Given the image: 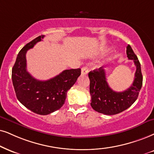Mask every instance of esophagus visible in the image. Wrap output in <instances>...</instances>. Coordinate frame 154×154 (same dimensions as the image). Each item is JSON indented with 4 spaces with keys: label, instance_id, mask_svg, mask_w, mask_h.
Masks as SVG:
<instances>
[{
    "label": "esophagus",
    "instance_id": "esophagus-1",
    "mask_svg": "<svg viewBox=\"0 0 154 154\" xmlns=\"http://www.w3.org/2000/svg\"><path fill=\"white\" fill-rule=\"evenodd\" d=\"M89 72V69L87 67H84L82 68V75H87Z\"/></svg>",
    "mask_w": 154,
    "mask_h": 154
}]
</instances>
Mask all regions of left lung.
Instances as JSON below:
<instances>
[{
  "label": "left lung",
  "instance_id": "1",
  "mask_svg": "<svg viewBox=\"0 0 154 154\" xmlns=\"http://www.w3.org/2000/svg\"><path fill=\"white\" fill-rule=\"evenodd\" d=\"M126 54L129 60H133L137 70L131 86L125 91L117 92L110 88L103 67L89 72L91 106L96 112L114 115L130 107L137 100L143 82L141 64L129 45L126 47Z\"/></svg>",
  "mask_w": 154,
  "mask_h": 154
}]
</instances>
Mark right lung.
<instances>
[{
	"instance_id": "right-lung-1",
	"label": "right lung",
	"mask_w": 154,
	"mask_h": 154,
	"mask_svg": "<svg viewBox=\"0 0 154 154\" xmlns=\"http://www.w3.org/2000/svg\"><path fill=\"white\" fill-rule=\"evenodd\" d=\"M44 37L38 36L23 47L12 69L13 85L17 100L28 109L40 115L51 114L61 108L67 91L81 75L79 68L66 69L53 78L40 81L27 71L26 52Z\"/></svg>"
}]
</instances>
